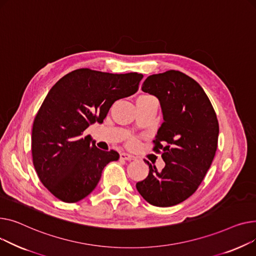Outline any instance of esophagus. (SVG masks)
Segmentation results:
<instances>
[{
    "label": "esophagus",
    "instance_id": "1",
    "mask_svg": "<svg viewBox=\"0 0 256 256\" xmlns=\"http://www.w3.org/2000/svg\"><path fill=\"white\" fill-rule=\"evenodd\" d=\"M120 158L124 159V160H128V161H131V160L135 159V157L133 155H130L128 153H121V154H120Z\"/></svg>",
    "mask_w": 256,
    "mask_h": 256
}]
</instances>
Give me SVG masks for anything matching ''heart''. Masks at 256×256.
Segmentation results:
<instances>
[{"label": "heart", "mask_w": 256, "mask_h": 256, "mask_svg": "<svg viewBox=\"0 0 256 256\" xmlns=\"http://www.w3.org/2000/svg\"><path fill=\"white\" fill-rule=\"evenodd\" d=\"M134 144H135V140H132L130 142V144H131V146H133Z\"/></svg>", "instance_id": "heart-1"}]
</instances>
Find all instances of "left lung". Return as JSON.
Instances as JSON below:
<instances>
[{
  "instance_id": "obj_1",
  "label": "left lung",
  "mask_w": 256,
  "mask_h": 256,
  "mask_svg": "<svg viewBox=\"0 0 256 256\" xmlns=\"http://www.w3.org/2000/svg\"><path fill=\"white\" fill-rule=\"evenodd\" d=\"M142 90L161 105L163 123L153 151H162L165 166L158 170L146 161L148 174L136 189L153 206H176L196 191L211 166L218 144L217 116L204 88L183 72L150 75Z\"/></svg>"
}]
</instances>
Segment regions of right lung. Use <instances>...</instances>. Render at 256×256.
I'll return each instance as SVG.
<instances>
[{"instance_id": "add662e5", "label": "right lung", "mask_w": 256, "mask_h": 256, "mask_svg": "<svg viewBox=\"0 0 256 256\" xmlns=\"http://www.w3.org/2000/svg\"><path fill=\"white\" fill-rule=\"evenodd\" d=\"M142 78L82 68L50 88L34 120L32 156L41 183L54 196L69 204L82 200L96 188L106 164L118 159V152L102 151L82 133L103 123L116 100L136 93Z\"/></svg>"}]
</instances>
